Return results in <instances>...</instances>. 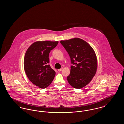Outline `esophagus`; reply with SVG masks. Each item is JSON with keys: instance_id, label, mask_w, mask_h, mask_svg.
Masks as SVG:
<instances>
[{"instance_id": "34e87169", "label": "esophagus", "mask_w": 124, "mask_h": 124, "mask_svg": "<svg viewBox=\"0 0 124 124\" xmlns=\"http://www.w3.org/2000/svg\"><path fill=\"white\" fill-rule=\"evenodd\" d=\"M62 69H63V68H61V69H58V71H61L62 70Z\"/></svg>"}]
</instances>
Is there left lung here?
<instances>
[{"label":"left lung","instance_id":"left-lung-1","mask_svg":"<svg viewBox=\"0 0 124 124\" xmlns=\"http://www.w3.org/2000/svg\"><path fill=\"white\" fill-rule=\"evenodd\" d=\"M60 43L69 54L71 63L67 81L74 88L80 89L88 85L96 73L97 59L93 49L87 42L75 38Z\"/></svg>","mask_w":124,"mask_h":124}]
</instances>
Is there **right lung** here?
<instances>
[{"mask_svg": "<svg viewBox=\"0 0 124 124\" xmlns=\"http://www.w3.org/2000/svg\"><path fill=\"white\" fill-rule=\"evenodd\" d=\"M58 41L35 42L27 49L24 58V70L30 80L41 89L53 82L56 72L48 65L49 54Z\"/></svg>", "mask_w": 124, "mask_h": 124, "instance_id": "obj_1", "label": "right lung"}]
</instances>
